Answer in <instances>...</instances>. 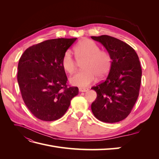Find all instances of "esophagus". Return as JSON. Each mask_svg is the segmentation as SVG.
<instances>
[{
  "instance_id": "34e87169",
  "label": "esophagus",
  "mask_w": 159,
  "mask_h": 159,
  "mask_svg": "<svg viewBox=\"0 0 159 159\" xmlns=\"http://www.w3.org/2000/svg\"><path fill=\"white\" fill-rule=\"evenodd\" d=\"M79 90H80V92H85V91H88V88H81L79 89Z\"/></svg>"
}]
</instances>
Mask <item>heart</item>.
<instances>
[{"label":"heart","mask_w":159,"mask_h":159,"mask_svg":"<svg viewBox=\"0 0 159 159\" xmlns=\"http://www.w3.org/2000/svg\"><path fill=\"white\" fill-rule=\"evenodd\" d=\"M74 54L78 61L85 60L82 64L84 71L79 72L70 79V83L80 88H85L96 79L102 80L109 74L112 66V57L109 53L101 50L100 47L93 41L85 39L74 47ZM61 66L70 74L76 71V61L71 52L66 51L61 58Z\"/></svg>","instance_id":"1"}]
</instances>
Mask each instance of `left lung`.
I'll return each instance as SVG.
<instances>
[{"instance_id":"left-lung-1","label":"left lung","mask_w":159,"mask_h":159,"mask_svg":"<svg viewBox=\"0 0 159 159\" xmlns=\"http://www.w3.org/2000/svg\"><path fill=\"white\" fill-rule=\"evenodd\" d=\"M91 38L100 42L112 57L106 79L91 88L97 93L91 111L101 121H121L131 113L139 94L142 70L139 57L131 46L117 38L107 35Z\"/></svg>"}]
</instances>
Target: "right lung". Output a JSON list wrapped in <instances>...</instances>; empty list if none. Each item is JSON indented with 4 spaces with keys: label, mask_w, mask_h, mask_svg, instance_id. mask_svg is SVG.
<instances>
[{
    "label": "right lung",
    "mask_w": 159,
    "mask_h": 159,
    "mask_svg": "<svg viewBox=\"0 0 159 159\" xmlns=\"http://www.w3.org/2000/svg\"><path fill=\"white\" fill-rule=\"evenodd\" d=\"M76 39L44 41L28 48L19 60L17 80L22 98L34 116L42 121L61 118L79 93L78 88L68 85L61 66L64 53Z\"/></svg>",
    "instance_id": "obj_1"
}]
</instances>
